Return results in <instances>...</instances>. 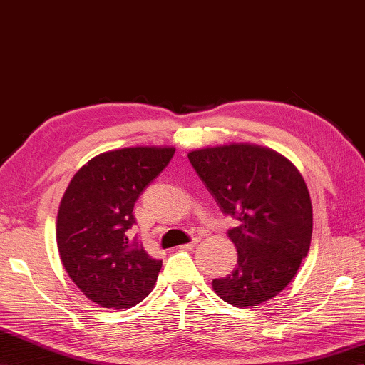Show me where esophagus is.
<instances>
[{"instance_id":"obj_1","label":"esophagus","mask_w":365,"mask_h":365,"mask_svg":"<svg viewBox=\"0 0 365 365\" xmlns=\"http://www.w3.org/2000/svg\"><path fill=\"white\" fill-rule=\"evenodd\" d=\"M201 240L200 238H193L190 242H187V244H181L180 245V249H184V250H187V249H193L196 244H198Z\"/></svg>"}]
</instances>
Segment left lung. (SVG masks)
I'll use <instances>...</instances> for the list:
<instances>
[{
  "instance_id": "obj_1",
  "label": "left lung",
  "mask_w": 365,
  "mask_h": 365,
  "mask_svg": "<svg viewBox=\"0 0 365 365\" xmlns=\"http://www.w3.org/2000/svg\"><path fill=\"white\" fill-rule=\"evenodd\" d=\"M189 161L222 213L238 252L232 273L212 282L235 307H253L281 293L310 249L313 210L302 175L269 147L230 143L189 152Z\"/></svg>"
}]
</instances>
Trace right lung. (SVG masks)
<instances>
[{"instance_id":"right-lung-1","label":"right lung","mask_w":365,"mask_h":365,"mask_svg":"<svg viewBox=\"0 0 365 365\" xmlns=\"http://www.w3.org/2000/svg\"><path fill=\"white\" fill-rule=\"evenodd\" d=\"M175 153L136 145L93 156L68 182L56 216V244L71 279L106 309H130L149 294L163 261L130 240L133 205Z\"/></svg>"}]
</instances>
